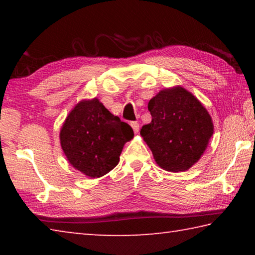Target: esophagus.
Returning <instances> with one entry per match:
<instances>
[{"label":"esophagus","instance_id":"obj_1","mask_svg":"<svg viewBox=\"0 0 255 255\" xmlns=\"http://www.w3.org/2000/svg\"><path fill=\"white\" fill-rule=\"evenodd\" d=\"M130 126L133 129V131H135V133H138V131H139V124L136 123V122H133V123L130 124Z\"/></svg>","mask_w":255,"mask_h":255}]
</instances>
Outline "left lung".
<instances>
[{
  "label": "left lung",
  "instance_id": "8db88e82",
  "mask_svg": "<svg viewBox=\"0 0 255 255\" xmlns=\"http://www.w3.org/2000/svg\"><path fill=\"white\" fill-rule=\"evenodd\" d=\"M152 122L140 135L155 162L169 172H184L199 161L214 133L209 112L182 86L166 88L148 102Z\"/></svg>",
  "mask_w": 255,
  "mask_h": 255
}]
</instances>
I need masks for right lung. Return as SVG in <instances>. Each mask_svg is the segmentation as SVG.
I'll return each mask as SVG.
<instances>
[{
	"mask_svg": "<svg viewBox=\"0 0 255 255\" xmlns=\"http://www.w3.org/2000/svg\"><path fill=\"white\" fill-rule=\"evenodd\" d=\"M133 131L98 98L81 100L59 132L60 146L71 165L89 178H100L117 166L124 145Z\"/></svg>",
	"mask_w": 255,
	"mask_h": 255,
	"instance_id": "obj_1",
	"label": "right lung"
}]
</instances>
